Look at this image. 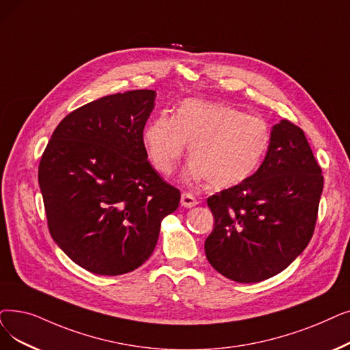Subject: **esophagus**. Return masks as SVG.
Returning <instances> with one entry per match:
<instances>
[{"instance_id":"esophagus-1","label":"esophagus","mask_w":350,"mask_h":350,"mask_svg":"<svg viewBox=\"0 0 350 350\" xmlns=\"http://www.w3.org/2000/svg\"><path fill=\"white\" fill-rule=\"evenodd\" d=\"M197 203H199V200H197L191 193L185 191L181 194V206L183 207H194Z\"/></svg>"}]
</instances>
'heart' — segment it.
I'll return each instance as SVG.
<instances>
[{
  "mask_svg": "<svg viewBox=\"0 0 350 350\" xmlns=\"http://www.w3.org/2000/svg\"><path fill=\"white\" fill-rule=\"evenodd\" d=\"M143 143L154 169L170 176L183 159L187 143L193 159L186 180L208 181L226 189L247 180L262 164L270 129L262 117L233 105L187 100L176 117L160 113L144 127Z\"/></svg>",
  "mask_w": 350,
  "mask_h": 350,
  "instance_id": "b5f03b06",
  "label": "heart"
}]
</instances>
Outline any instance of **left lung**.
Instances as JSON below:
<instances>
[{"label": "left lung", "mask_w": 350, "mask_h": 350, "mask_svg": "<svg viewBox=\"0 0 350 350\" xmlns=\"http://www.w3.org/2000/svg\"><path fill=\"white\" fill-rule=\"evenodd\" d=\"M322 190V169L305 133L282 120L257 172L207 199L215 217L204 243L208 263L239 283L278 275L309 245Z\"/></svg>", "instance_id": "left-lung-1"}]
</instances>
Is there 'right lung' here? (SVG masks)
Here are the masks:
<instances>
[{
	"instance_id": "right-lung-1",
	"label": "right lung",
	"mask_w": 350,
	"mask_h": 350,
	"mask_svg": "<svg viewBox=\"0 0 350 350\" xmlns=\"http://www.w3.org/2000/svg\"><path fill=\"white\" fill-rule=\"evenodd\" d=\"M153 90L105 96L71 111L38 165L50 234L83 269L117 276L153 253L161 220L180 203L147 160L146 121Z\"/></svg>"
}]
</instances>
